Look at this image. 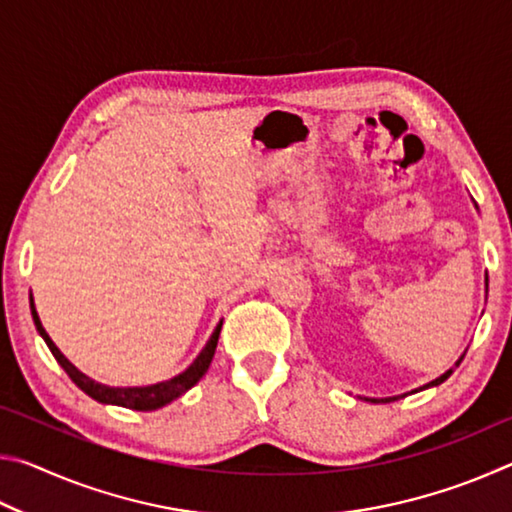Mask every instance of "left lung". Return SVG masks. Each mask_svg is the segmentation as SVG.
I'll return each mask as SVG.
<instances>
[{
    "mask_svg": "<svg viewBox=\"0 0 512 512\" xmlns=\"http://www.w3.org/2000/svg\"><path fill=\"white\" fill-rule=\"evenodd\" d=\"M485 293H488V275H485ZM463 357H465V352L461 354V357H458V361H456L454 366L449 368L447 372H443V375H440V377H436V379H433V381H429V384H424V386H420V388H415V391H411V393H418V391H424V388H433V386H440V384H443V381H445L449 375H452L454 368H458V363L463 361ZM400 397H404V395H395V397H381V400H375V397H361V400L379 404V402H395V400H400Z\"/></svg>",
    "mask_w": 512,
    "mask_h": 512,
    "instance_id": "8db88e82",
    "label": "left lung"
}]
</instances>
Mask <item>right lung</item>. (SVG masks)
Wrapping results in <instances>:
<instances>
[{"label":"right lung","instance_id":"add662e5","mask_svg":"<svg viewBox=\"0 0 512 512\" xmlns=\"http://www.w3.org/2000/svg\"><path fill=\"white\" fill-rule=\"evenodd\" d=\"M29 300H31V316H33V323H36L38 334L42 336V339H45L47 348L51 350V354H54L60 366H63V370L67 372L69 379H72L85 395H90L92 400H97L101 404L124 406V409H133V411L162 409V406H167L169 402L176 400V397L185 395L189 388L196 386L198 381H201V377L207 372V368H210L214 350H216V343H219L221 325H223V320H219V325L214 327V332H212L210 339H207L205 348L198 352V357L192 363H189V366L183 372H178L176 377L164 379V381H158V384H149V386H106V384H99V381H94L92 377L85 375V372H81L72 361L65 357L63 352L56 348V343L49 339L47 329L42 327V323H40L36 305H33V296Z\"/></svg>","mask_w":512,"mask_h":512}]
</instances>
